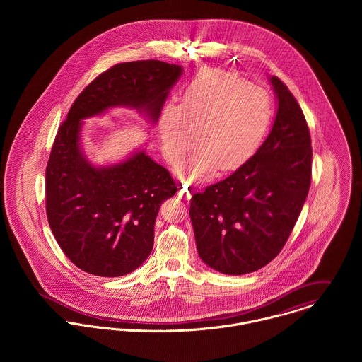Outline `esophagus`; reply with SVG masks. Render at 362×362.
<instances>
[{
    "label": "esophagus",
    "instance_id": "1",
    "mask_svg": "<svg viewBox=\"0 0 362 362\" xmlns=\"http://www.w3.org/2000/svg\"><path fill=\"white\" fill-rule=\"evenodd\" d=\"M178 197H180L181 199L188 201V199H191V197H192V189H191L189 187L181 184V185L178 187Z\"/></svg>",
    "mask_w": 362,
    "mask_h": 362
}]
</instances>
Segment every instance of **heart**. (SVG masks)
Returning <instances> with one entry per match:
<instances>
[{
    "label": "heart",
    "mask_w": 362,
    "mask_h": 362,
    "mask_svg": "<svg viewBox=\"0 0 362 362\" xmlns=\"http://www.w3.org/2000/svg\"><path fill=\"white\" fill-rule=\"evenodd\" d=\"M273 119L266 90L217 68L199 71L182 93L181 103H167L158 117L161 151L178 164L197 144L199 149L178 168L187 182H201L216 171L244 165L263 144Z\"/></svg>",
    "instance_id": "heart-1"
}]
</instances>
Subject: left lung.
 Listing matches in <instances>:
<instances>
[{"label": "left lung", "mask_w": 362, "mask_h": 362, "mask_svg": "<svg viewBox=\"0 0 362 362\" xmlns=\"http://www.w3.org/2000/svg\"><path fill=\"white\" fill-rule=\"evenodd\" d=\"M270 82L277 112L266 141L230 177L191 198L198 254L224 274L252 273L276 258L310 191L307 119L288 88L277 76Z\"/></svg>", "instance_id": "1"}]
</instances>
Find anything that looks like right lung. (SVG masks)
Here are the masks:
<instances>
[{"mask_svg":"<svg viewBox=\"0 0 362 362\" xmlns=\"http://www.w3.org/2000/svg\"><path fill=\"white\" fill-rule=\"evenodd\" d=\"M182 68L157 59L121 62L92 81L58 128L46 168V211L62 252L81 270L118 277L138 269L153 250L160 205L177 185L145 151L95 167L81 151L82 119L128 105L153 122Z\"/></svg>","mask_w":362,"mask_h":362,"instance_id":"add662e5","label":"right lung"}]
</instances>
